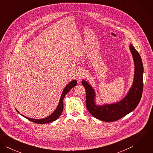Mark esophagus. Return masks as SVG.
<instances>
[{
    "label": "esophagus",
    "instance_id": "34e87169",
    "mask_svg": "<svg viewBox=\"0 0 153 153\" xmlns=\"http://www.w3.org/2000/svg\"><path fill=\"white\" fill-rule=\"evenodd\" d=\"M85 75V71H84V70H82V69H81V70H79V71L78 72L77 75H76V76H77V78H78V79H82L83 77H84Z\"/></svg>",
    "mask_w": 153,
    "mask_h": 153
}]
</instances>
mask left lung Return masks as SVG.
Instances as JSON below:
<instances>
[{
    "label": "left lung",
    "instance_id": "obj_1",
    "mask_svg": "<svg viewBox=\"0 0 153 153\" xmlns=\"http://www.w3.org/2000/svg\"><path fill=\"white\" fill-rule=\"evenodd\" d=\"M130 49L135 66L134 80L127 95L120 102L97 105L95 90L87 81H82L86 91L87 108L92 116L98 120L109 123L120 120L135 109L140 101L143 89L144 68L141 56L132 45H130Z\"/></svg>",
    "mask_w": 153,
    "mask_h": 153
}]
</instances>
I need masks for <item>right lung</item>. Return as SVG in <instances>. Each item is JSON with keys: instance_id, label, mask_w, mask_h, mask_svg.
Wrapping results in <instances>:
<instances>
[{"instance_id": "obj_1", "label": "right lung", "mask_w": 153, "mask_h": 153, "mask_svg": "<svg viewBox=\"0 0 153 153\" xmlns=\"http://www.w3.org/2000/svg\"><path fill=\"white\" fill-rule=\"evenodd\" d=\"M77 84V81L76 80H73L71 82H70L64 88L62 94L61 95V97L60 98V100H59V102L58 104V105L57 107V108L53 112L52 114H51L49 116H48V117H46L45 118L42 119H33V118H29L27 117L26 116H24L22 115L23 117H24L25 118H27V120L36 123V124H46V123H49L52 121H55L56 120H57L60 115H61L62 111L64 109V98L65 97L66 94L72 88L74 87L75 86H76ZM16 111L19 113V112L16 109Z\"/></svg>"}]
</instances>
